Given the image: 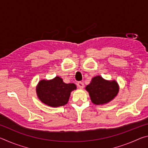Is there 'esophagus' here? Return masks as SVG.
<instances>
[{"label":"esophagus","instance_id":"esophagus-1","mask_svg":"<svg viewBox=\"0 0 148 148\" xmlns=\"http://www.w3.org/2000/svg\"><path fill=\"white\" fill-rule=\"evenodd\" d=\"M77 87H78L79 89H83L84 87V84L83 82H78V83H77Z\"/></svg>","mask_w":148,"mask_h":148}]
</instances>
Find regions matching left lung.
<instances>
[{"mask_svg":"<svg viewBox=\"0 0 148 148\" xmlns=\"http://www.w3.org/2000/svg\"><path fill=\"white\" fill-rule=\"evenodd\" d=\"M91 102L96 105H103L112 101L119 91V86L116 80H106L101 76L92 77L86 87Z\"/></svg>","mask_w":148,"mask_h":148,"instance_id":"8db88e82","label":"left lung"}]
</instances>
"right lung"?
<instances>
[{"instance_id": "add662e5", "label": "right lung", "mask_w": 148, "mask_h": 148, "mask_svg": "<svg viewBox=\"0 0 148 148\" xmlns=\"http://www.w3.org/2000/svg\"><path fill=\"white\" fill-rule=\"evenodd\" d=\"M74 84H65L59 76L51 79H41L36 87L38 98L47 106L57 108L68 103L72 91L76 89Z\"/></svg>"}]
</instances>
